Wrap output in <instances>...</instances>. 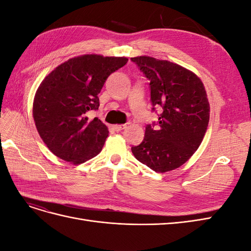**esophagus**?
<instances>
[{
	"instance_id": "1",
	"label": "esophagus",
	"mask_w": 251,
	"mask_h": 251,
	"mask_svg": "<svg viewBox=\"0 0 251 251\" xmlns=\"http://www.w3.org/2000/svg\"><path fill=\"white\" fill-rule=\"evenodd\" d=\"M126 125H114L113 126V128L115 131H117V132H119V131H121V130H124V128L126 127Z\"/></svg>"
}]
</instances>
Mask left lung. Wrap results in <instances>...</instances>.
Masks as SVG:
<instances>
[{
	"label": "left lung",
	"instance_id": "1",
	"mask_svg": "<svg viewBox=\"0 0 251 251\" xmlns=\"http://www.w3.org/2000/svg\"><path fill=\"white\" fill-rule=\"evenodd\" d=\"M131 59L151 81V103L162 108L159 126H147L132 153L157 173L176 170L195 154L206 133L210 108L205 87L198 75L178 64L147 55Z\"/></svg>",
	"mask_w": 251,
	"mask_h": 251
}]
</instances>
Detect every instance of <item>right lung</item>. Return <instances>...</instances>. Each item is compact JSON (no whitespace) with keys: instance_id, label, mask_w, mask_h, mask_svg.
Segmentation results:
<instances>
[{"instance_id":"1","label":"right lung","mask_w":251,"mask_h":251,"mask_svg":"<svg viewBox=\"0 0 251 251\" xmlns=\"http://www.w3.org/2000/svg\"><path fill=\"white\" fill-rule=\"evenodd\" d=\"M127 60L125 56L83 54L60 64L43 79L32 114L41 138L55 156L80 164L100 153L108 126L86 115L98 110V94L105 80Z\"/></svg>"}]
</instances>
